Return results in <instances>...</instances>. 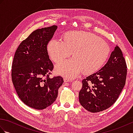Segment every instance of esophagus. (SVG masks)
I'll use <instances>...</instances> for the list:
<instances>
[{
  "label": "esophagus",
  "mask_w": 133,
  "mask_h": 133,
  "mask_svg": "<svg viewBox=\"0 0 133 133\" xmlns=\"http://www.w3.org/2000/svg\"><path fill=\"white\" fill-rule=\"evenodd\" d=\"M64 82H71L72 80L70 79L67 78H64Z\"/></svg>",
  "instance_id": "obj_1"
}]
</instances>
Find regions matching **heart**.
Returning a JSON list of instances; mask_svg holds the SVG:
<instances>
[{
	"label": "heart",
	"instance_id": "b5f03b06",
	"mask_svg": "<svg viewBox=\"0 0 133 133\" xmlns=\"http://www.w3.org/2000/svg\"><path fill=\"white\" fill-rule=\"evenodd\" d=\"M48 51L56 63L64 61L72 52L74 58L56 67L59 74L71 79L77 77L82 71L90 74L98 70L108 58L110 48L106 42L94 34L75 31L67 34L64 41L52 39L48 44Z\"/></svg>",
	"mask_w": 133,
	"mask_h": 133
}]
</instances>
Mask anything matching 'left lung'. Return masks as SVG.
Instances as JSON below:
<instances>
[{
	"label": "left lung",
	"instance_id": "obj_1",
	"mask_svg": "<svg viewBox=\"0 0 133 133\" xmlns=\"http://www.w3.org/2000/svg\"><path fill=\"white\" fill-rule=\"evenodd\" d=\"M126 75L125 59L117 45L102 68L82 80V87L79 93L81 104L91 112L109 108L122 92Z\"/></svg>",
	"mask_w": 133,
	"mask_h": 133
}]
</instances>
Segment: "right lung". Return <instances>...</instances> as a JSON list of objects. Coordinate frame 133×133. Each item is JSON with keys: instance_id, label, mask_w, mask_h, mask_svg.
Segmentation results:
<instances>
[{"instance_id": "add662e5", "label": "right lung", "mask_w": 133, "mask_h": 133, "mask_svg": "<svg viewBox=\"0 0 133 133\" xmlns=\"http://www.w3.org/2000/svg\"><path fill=\"white\" fill-rule=\"evenodd\" d=\"M57 26L37 29L19 44L14 55L11 78L19 98L33 109L43 110L54 103L63 83L61 76L50 78L54 69L47 45Z\"/></svg>"}]
</instances>
